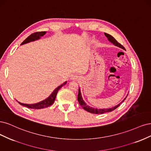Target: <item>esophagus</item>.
Segmentation results:
<instances>
[{"label": "esophagus", "instance_id": "esophagus-1", "mask_svg": "<svg viewBox=\"0 0 151 151\" xmlns=\"http://www.w3.org/2000/svg\"><path fill=\"white\" fill-rule=\"evenodd\" d=\"M71 80H79V76L76 75H73L71 76Z\"/></svg>", "mask_w": 151, "mask_h": 151}]
</instances>
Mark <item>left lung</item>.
I'll return each instance as SVG.
<instances>
[{
    "label": "left lung",
    "mask_w": 151,
    "mask_h": 151,
    "mask_svg": "<svg viewBox=\"0 0 151 151\" xmlns=\"http://www.w3.org/2000/svg\"><path fill=\"white\" fill-rule=\"evenodd\" d=\"M104 34H105V36L108 38V40L111 42H112L113 44H114L115 46H119L121 48H122V49L125 50L124 47L121 44H120L117 41H116L113 36H111V35H109V34H107V33H104ZM126 98H127V97H126ZM125 99L124 100H125ZM78 101L79 104L81 105V107H83V109L84 110H85L87 111H88V112H90L91 114H104V113H106V112H110V111H113V110H114L115 109L117 108L118 106L120 105V104L122 103V102H121V103L119 104L118 105L114 106V107H113V108H110V109H93L92 107H90L89 106H88L85 103L83 100L80 88H79V90H78ZM123 101H124V100L122 101V102Z\"/></svg>",
    "instance_id": "left-lung-1"
}]
</instances>
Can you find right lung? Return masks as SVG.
Segmentation results:
<instances>
[{"instance_id": "right-lung-1", "label": "right lung", "mask_w": 151, "mask_h": 151, "mask_svg": "<svg viewBox=\"0 0 151 151\" xmlns=\"http://www.w3.org/2000/svg\"><path fill=\"white\" fill-rule=\"evenodd\" d=\"M45 34H46V31L34 32V33L31 34L30 36H29L26 39V40L21 43V45H24V44L29 42L31 41H34L35 40H39V39H40L41 36L45 35ZM66 83V81L64 83L62 84L61 85H60V86H58V88H56L54 91H53L52 93L51 94V95L49 97H48L47 99H46V100H43L41 102H39V103H37V104H31V105L30 104H24L20 103V102H19V101H18V103L21 105H23L24 106H26V107H27V108L32 109H41L48 107V106H51L53 103H54L58 90H59L63 86H64Z\"/></svg>"}]
</instances>
